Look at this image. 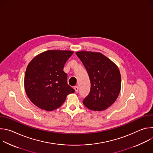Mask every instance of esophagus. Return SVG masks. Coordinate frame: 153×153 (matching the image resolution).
<instances>
[{
    "label": "esophagus",
    "instance_id": "1",
    "mask_svg": "<svg viewBox=\"0 0 153 153\" xmlns=\"http://www.w3.org/2000/svg\"><path fill=\"white\" fill-rule=\"evenodd\" d=\"M74 89L75 91L77 93V92H78V90H79V87H78L77 86H75L74 87Z\"/></svg>",
    "mask_w": 153,
    "mask_h": 153
}]
</instances>
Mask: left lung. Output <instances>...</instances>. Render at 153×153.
Returning a JSON list of instances; mask_svg holds the SVG:
<instances>
[{
	"label": "left lung",
	"instance_id": "left-lung-1",
	"mask_svg": "<svg viewBox=\"0 0 153 153\" xmlns=\"http://www.w3.org/2000/svg\"><path fill=\"white\" fill-rule=\"evenodd\" d=\"M80 59L91 82L88 95L83 100V105L93 111H103L116 100L121 88V76L117 65L100 53L79 51Z\"/></svg>",
	"mask_w": 153,
	"mask_h": 153
}]
</instances>
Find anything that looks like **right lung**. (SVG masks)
I'll return each instance as SVG.
<instances>
[{"label":"right lung","mask_w":153,"mask_h":153,"mask_svg":"<svg viewBox=\"0 0 153 153\" xmlns=\"http://www.w3.org/2000/svg\"><path fill=\"white\" fill-rule=\"evenodd\" d=\"M73 51L48 50L35 57L28 65L24 78L26 93L36 106L53 111L59 108L67 95L74 90L67 83L63 69Z\"/></svg>","instance_id":"right-lung-1"}]
</instances>
